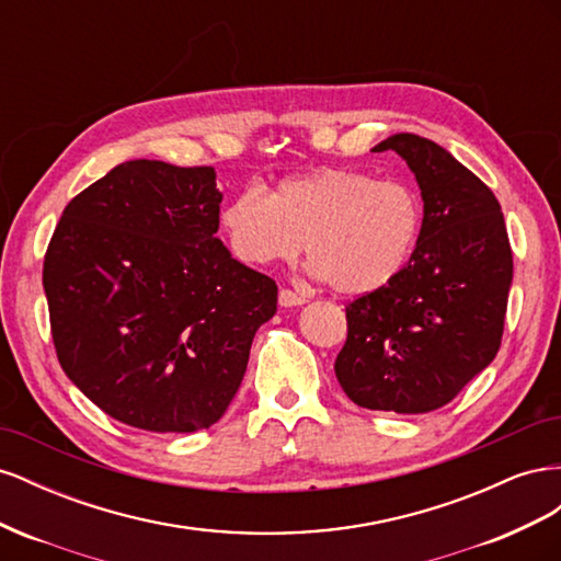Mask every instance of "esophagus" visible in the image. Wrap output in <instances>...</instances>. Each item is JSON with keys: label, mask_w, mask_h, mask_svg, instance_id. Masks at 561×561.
<instances>
[{"label": "esophagus", "mask_w": 561, "mask_h": 561, "mask_svg": "<svg viewBox=\"0 0 561 561\" xmlns=\"http://www.w3.org/2000/svg\"><path fill=\"white\" fill-rule=\"evenodd\" d=\"M278 301H280V307H301V304H307L309 299L290 290V287H283V290L278 293Z\"/></svg>", "instance_id": "1"}]
</instances>
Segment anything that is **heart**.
<instances>
[{
    "label": "heart",
    "instance_id": "obj_1",
    "mask_svg": "<svg viewBox=\"0 0 561 561\" xmlns=\"http://www.w3.org/2000/svg\"><path fill=\"white\" fill-rule=\"evenodd\" d=\"M421 198L400 180L353 168H318L274 194L248 184L219 213L231 252L250 266L293 262L307 241L316 274L342 295L386 285L410 260Z\"/></svg>",
    "mask_w": 561,
    "mask_h": 561
}]
</instances>
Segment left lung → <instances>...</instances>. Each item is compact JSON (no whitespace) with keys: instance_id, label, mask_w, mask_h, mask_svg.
Wrapping results in <instances>:
<instances>
[{"instance_id":"8db88e82","label":"left lung","mask_w":561,"mask_h":561,"mask_svg":"<svg viewBox=\"0 0 561 561\" xmlns=\"http://www.w3.org/2000/svg\"><path fill=\"white\" fill-rule=\"evenodd\" d=\"M388 149L419 182V241L393 278L346 307L334 371L355 404L423 414L451 402L496 358L513 250L494 192L445 147L398 133L371 151Z\"/></svg>"}]
</instances>
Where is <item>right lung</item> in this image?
Returning <instances> with one entry per match:
<instances>
[{"mask_svg": "<svg viewBox=\"0 0 561 561\" xmlns=\"http://www.w3.org/2000/svg\"><path fill=\"white\" fill-rule=\"evenodd\" d=\"M215 168L126 161L62 210L44 257L60 367L100 410L151 433L222 419L278 287L217 239Z\"/></svg>", "mask_w": 561, "mask_h": 561, "instance_id": "add662e5", "label": "right lung"}]
</instances>
